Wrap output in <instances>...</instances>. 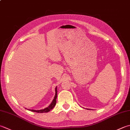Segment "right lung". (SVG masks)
Masks as SVG:
<instances>
[{"mask_svg":"<svg viewBox=\"0 0 130 130\" xmlns=\"http://www.w3.org/2000/svg\"><path fill=\"white\" fill-rule=\"evenodd\" d=\"M55 96L54 97V99L52 101V102L51 103V104L48 106V107L45 108L44 109H42V110H30V109H29V110L31 111H34V112H37V113H47L48 111H50L51 110L55 107V106L56 105V99H57V87H56V90H55Z\"/></svg>","mask_w":130,"mask_h":130,"instance_id":"obj_1","label":"right lung"}]
</instances>
